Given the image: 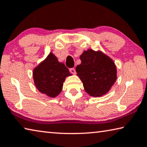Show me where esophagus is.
I'll list each match as a JSON object with an SVG mask.
<instances>
[{"label":"esophagus","mask_w":147,"mask_h":147,"mask_svg":"<svg viewBox=\"0 0 147 147\" xmlns=\"http://www.w3.org/2000/svg\"><path fill=\"white\" fill-rule=\"evenodd\" d=\"M69 71H70V73L72 74H75L76 73V71H75V69L74 68H71L69 69Z\"/></svg>","instance_id":"obj_1"}]
</instances>
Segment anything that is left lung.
<instances>
[{
	"mask_svg": "<svg viewBox=\"0 0 147 147\" xmlns=\"http://www.w3.org/2000/svg\"><path fill=\"white\" fill-rule=\"evenodd\" d=\"M82 63L76 67L85 90L91 96L105 94L116 80V67L111 58L92 49L80 56Z\"/></svg>",
	"mask_w": 147,
	"mask_h": 147,
	"instance_id": "left-lung-1",
	"label": "left lung"
}]
</instances>
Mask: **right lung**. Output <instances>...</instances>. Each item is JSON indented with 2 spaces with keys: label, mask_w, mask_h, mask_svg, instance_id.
I'll list each match as a JSON object with an SVG mask.
<instances>
[{
  "label": "right lung",
  "mask_w": 147,
  "mask_h": 147,
  "mask_svg": "<svg viewBox=\"0 0 147 147\" xmlns=\"http://www.w3.org/2000/svg\"><path fill=\"white\" fill-rule=\"evenodd\" d=\"M71 75L64 63L59 62L51 53L33 70L34 85L40 92L55 98L62 91L67 76Z\"/></svg>",
  "instance_id": "1"
}]
</instances>
